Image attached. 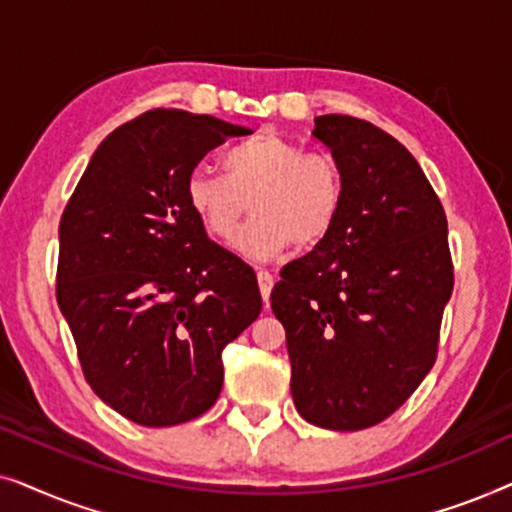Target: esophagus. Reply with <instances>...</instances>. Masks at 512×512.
Masks as SVG:
<instances>
[{"label": "esophagus", "instance_id": "1", "mask_svg": "<svg viewBox=\"0 0 512 512\" xmlns=\"http://www.w3.org/2000/svg\"><path fill=\"white\" fill-rule=\"evenodd\" d=\"M258 289H261V296H263V303L268 305V300H270V291H272V286H275V277L270 275L268 270H258Z\"/></svg>", "mask_w": 512, "mask_h": 512}]
</instances>
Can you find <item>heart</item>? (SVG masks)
Returning a JSON list of instances; mask_svg holds the SVG:
<instances>
[{"mask_svg":"<svg viewBox=\"0 0 512 512\" xmlns=\"http://www.w3.org/2000/svg\"><path fill=\"white\" fill-rule=\"evenodd\" d=\"M223 174H188L186 205L216 240H230L251 207L235 247L244 256L272 258L289 247L314 249L338 221L345 177L326 153H307L277 132H258L223 156Z\"/></svg>","mask_w":512,"mask_h":512,"instance_id":"b5f03b06","label":"heart"}]
</instances>
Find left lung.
I'll list each match as a JSON object with an SVG mask.
<instances>
[{"mask_svg":"<svg viewBox=\"0 0 512 512\" xmlns=\"http://www.w3.org/2000/svg\"><path fill=\"white\" fill-rule=\"evenodd\" d=\"M345 177L338 221L270 293L286 331L300 415L331 431L375 426L438 356L454 289L447 216L415 156L373 123L314 118Z\"/></svg>","mask_w":512,"mask_h":512,"instance_id":"8db88e82","label":"left lung"}]
</instances>
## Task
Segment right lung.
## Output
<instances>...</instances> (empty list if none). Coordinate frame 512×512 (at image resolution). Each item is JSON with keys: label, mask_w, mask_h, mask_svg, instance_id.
I'll return each mask as SVG.
<instances>
[{"label": "right lung", "mask_w": 512, "mask_h": 512, "mask_svg": "<svg viewBox=\"0 0 512 512\" xmlns=\"http://www.w3.org/2000/svg\"><path fill=\"white\" fill-rule=\"evenodd\" d=\"M207 114L151 109L90 158L60 219L55 296L90 389L142 426L216 403L221 352L261 314L256 272L186 205L188 174L230 137Z\"/></svg>", "instance_id": "1"}]
</instances>
